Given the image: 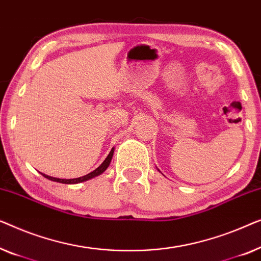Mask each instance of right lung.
I'll return each instance as SVG.
<instances>
[{
  "mask_svg": "<svg viewBox=\"0 0 261 261\" xmlns=\"http://www.w3.org/2000/svg\"><path fill=\"white\" fill-rule=\"evenodd\" d=\"M112 156H113V153H112L111 151H110V153L108 155V157H106V159H105L104 162H102V163L100 164V166H99L97 169H95V170L91 171L90 174H87V175H85V176H82V177H78V178L62 179V178H57V177H50V176L45 175V174H42V175L45 176L46 178L50 179V181H56V182H59V183H65V185H75V183H80V182L87 181V179L93 178V177H95V176L102 174V172H104V171L106 170V169H108V167L110 166V162H111Z\"/></svg>",
  "mask_w": 261,
  "mask_h": 261,
  "instance_id": "obj_1",
  "label": "right lung"
}]
</instances>
